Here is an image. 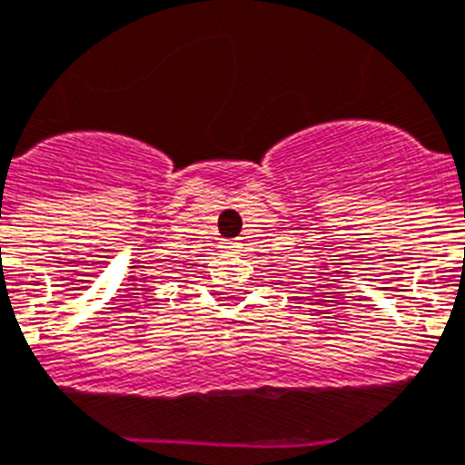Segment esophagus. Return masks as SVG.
<instances>
[{
  "mask_svg": "<svg viewBox=\"0 0 465 465\" xmlns=\"http://www.w3.org/2000/svg\"><path fill=\"white\" fill-rule=\"evenodd\" d=\"M238 250H241V243H238V241H224V243H222V252H227V255H236Z\"/></svg>",
  "mask_w": 465,
  "mask_h": 465,
  "instance_id": "obj_1",
  "label": "esophagus"
}]
</instances>
